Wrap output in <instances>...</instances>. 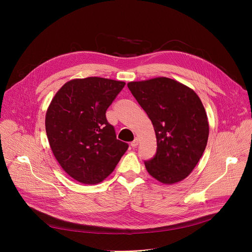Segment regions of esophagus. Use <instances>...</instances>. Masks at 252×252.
Returning <instances> with one entry per match:
<instances>
[{
	"label": "esophagus",
	"mask_w": 252,
	"mask_h": 252,
	"mask_svg": "<svg viewBox=\"0 0 252 252\" xmlns=\"http://www.w3.org/2000/svg\"><path fill=\"white\" fill-rule=\"evenodd\" d=\"M137 145H138V139L135 137L132 141H131V143H130V146L132 147V148H135V147H137Z\"/></svg>",
	"instance_id": "esophagus-1"
}]
</instances>
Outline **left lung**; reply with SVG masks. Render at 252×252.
<instances>
[{
    "label": "left lung",
    "instance_id": "obj_1",
    "mask_svg": "<svg viewBox=\"0 0 252 252\" xmlns=\"http://www.w3.org/2000/svg\"><path fill=\"white\" fill-rule=\"evenodd\" d=\"M129 91L153 123L157 154L145 161L148 172L161 184L182 182L205 150L209 126L204 106L193 90L160 77L130 82Z\"/></svg>",
    "mask_w": 252,
    "mask_h": 252
}]
</instances>
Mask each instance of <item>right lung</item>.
<instances>
[{"label": "right lung", "mask_w": 252, "mask_h": 252, "mask_svg": "<svg viewBox=\"0 0 252 252\" xmlns=\"http://www.w3.org/2000/svg\"><path fill=\"white\" fill-rule=\"evenodd\" d=\"M125 82L90 77L65 83L46 114V131L62 168L75 181L96 185L109 176L128 145L117 139L105 112Z\"/></svg>", "instance_id": "add662e5"}]
</instances>
